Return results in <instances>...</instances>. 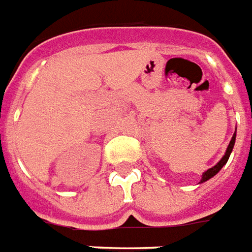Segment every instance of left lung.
<instances>
[{
  "mask_svg": "<svg viewBox=\"0 0 252 252\" xmlns=\"http://www.w3.org/2000/svg\"><path fill=\"white\" fill-rule=\"evenodd\" d=\"M234 143H236V132H234L233 136H232V140H230L229 145H228V148H226V152H225V155L223 156V158L220 159V161L218 162V163H216L215 166H214V167L209 168L207 171L203 172V174H202V179H201V183L207 182L209 179H211V178H213V176H215L216 174H218V172H219L220 170H221V167H223V166L225 165L226 162H228V159H229L230 153H232V151H233Z\"/></svg>",
  "mask_w": 252,
  "mask_h": 252,
  "instance_id": "1",
  "label": "left lung"
}]
</instances>
